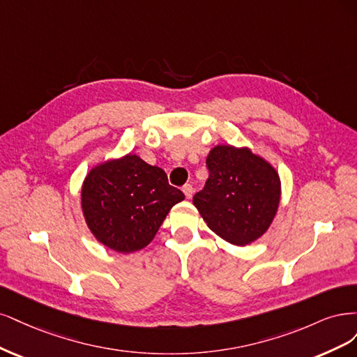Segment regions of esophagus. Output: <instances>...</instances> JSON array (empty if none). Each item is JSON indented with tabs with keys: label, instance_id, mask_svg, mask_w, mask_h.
<instances>
[{
	"label": "esophagus",
	"instance_id": "1",
	"mask_svg": "<svg viewBox=\"0 0 357 357\" xmlns=\"http://www.w3.org/2000/svg\"><path fill=\"white\" fill-rule=\"evenodd\" d=\"M182 191H183V194H185L187 199H191V195H192V185H191V183H185V185L182 187Z\"/></svg>",
	"mask_w": 357,
	"mask_h": 357
}]
</instances>
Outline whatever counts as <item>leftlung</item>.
<instances>
[{
    "label": "left lung",
    "instance_id": "obj_1",
    "mask_svg": "<svg viewBox=\"0 0 357 357\" xmlns=\"http://www.w3.org/2000/svg\"><path fill=\"white\" fill-rule=\"evenodd\" d=\"M209 178L192 203L204 222L228 243L246 246L271 225L280 203V178L249 148L216 145L206 158Z\"/></svg>",
    "mask_w": 357,
    "mask_h": 357
}]
</instances>
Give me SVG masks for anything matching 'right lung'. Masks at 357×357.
I'll use <instances>...</instances> for the list:
<instances>
[{"label":"right lung","mask_w":357,"mask_h":357,"mask_svg":"<svg viewBox=\"0 0 357 357\" xmlns=\"http://www.w3.org/2000/svg\"><path fill=\"white\" fill-rule=\"evenodd\" d=\"M183 199L181 190L169 185L163 169L136 154L95 166L82 187V209L91 234L120 254L149 245L169 211Z\"/></svg>","instance_id":"right-lung-1"}]
</instances>
